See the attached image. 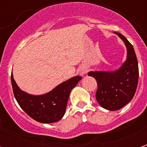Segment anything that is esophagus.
<instances>
[{"label": "esophagus", "mask_w": 147, "mask_h": 147, "mask_svg": "<svg viewBox=\"0 0 147 147\" xmlns=\"http://www.w3.org/2000/svg\"><path fill=\"white\" fill-rule=\"evenodd\" d=\"M86 71H87V69H86V67H82V68L80 69V74H81L82 76H85L86 74Z\"/></svg>", "instance_id": "1"}]
</instances>
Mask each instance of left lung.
<instances>
[{
  "label": "left lung",
  "instance_id": "8db88e82",
  "mask_svg": "<svg viewBox=\"0 0 147 147\" xmlns=\"http://www.w3.org/2000/svg\"><path fill=\"white\" fill-rule=\"evenodd\" d=\"M124 43L127 58L115 71H90L89 76L98 83L96 100L102 108L116 111L131 101L136 94L139 80V66L132 45L121 34L114 32Z\"/></svg>",
  "mask_w": 147,
  "mask_h": 147
}]
</instances>
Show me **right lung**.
<instances>
[{"instance_id": "1", "label": "right lung", "mask_w": 147, "mask_h": 147, "mask_svg": "<svg viewBox=\"0 0 147 147\" xmlns=\"http://www.w3.org/2000/svg\"><path fill=\"white\" fill-rule=\"evenodd\" d=\"M81 79L80 76H74L48 93L34 95L22 90L16 83L12 73L11 76L12 90L18 104L32 119L43 123H55L64 117L71 90Z\"/></svg>"}]
</instances>
